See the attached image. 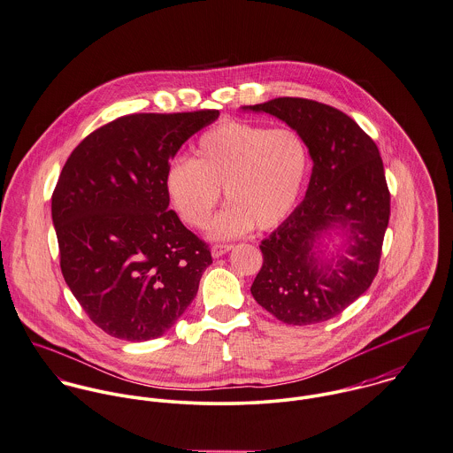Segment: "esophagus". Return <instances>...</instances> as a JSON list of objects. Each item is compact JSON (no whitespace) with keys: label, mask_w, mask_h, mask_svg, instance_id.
Listing matches in <instances>:
<instances>
[{"label":"esophagus","mask_w":453,"mask_h":453,"mask_svg":"<svg viewBox=\"0 0 453 453\" xmlns=\"http://www.w3.org/2000/svg\"><path fill=\"white\" fill-rule=\"evenodd\" d=\"M231 249H233V245H213V247H211V257H213V258H219V257L226 255Z\"/></svg>","instance_id":"1"}]
</instances>
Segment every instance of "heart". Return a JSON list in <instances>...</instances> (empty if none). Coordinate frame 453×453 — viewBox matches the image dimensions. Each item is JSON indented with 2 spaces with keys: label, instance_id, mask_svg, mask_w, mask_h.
<instances>
[{
  "label": "heart",
  "instance_id": "obj_1",
  "mask_svg": "<svg viewBox=\"0 0 453 453\" xmlns=\"http://www.w3.org/2000/svg\"><path fill=\"white\" fill-rule=\"evenodd\" d=\"M309 150L292 128L224 121L206 130L195 157H175L165 188L179 217L202 229L220 200L229 204L210 226L213 240H231L280 226L296 208L309 173Z\"/></svg>",
  "mask_w": 453,
  "mask_h": 453
}]
</instances>
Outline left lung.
<instances>
[{
    "label": "left lung",
    "mask_w": 453,
    "mask_h": 453,
    "mask_svg": "<svg viewBox=\"0 0 453 453\" xmlns=\"http://www.w3.org/2000/svg\"><path fill=\"white\" fill-rule=\"evenodd\" d=\"M296 130L312 159L305 198L260 243L253 299L287 325H312L341 314L372 285L389 222V191L375 142L342 111L280 97L243 105ZM343 242L328 251L331 233Z\"/></svg>",
    "instance_id": "1"
}]
</instances>
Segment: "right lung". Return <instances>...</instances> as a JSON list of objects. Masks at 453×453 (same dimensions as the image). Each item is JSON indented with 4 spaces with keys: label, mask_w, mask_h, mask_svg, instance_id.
Wrapping results in <instances>:
<instances>
[{
    "label": "right lung",
    "mask_w": 453,
    "mask_h": 453,
    "mask_svg": "<svg viewBox=\"0 0 453 453\" xmlns=\"http://www.w3.org/2000/svg\"><path fill=\"white\" fill-rule=\"evenodd\" d=\"M219 111L130 114L67 157L51 196L60 269L88 318L128 342L161 337L198 294L211 255L168 208L165 173Z\"/></svg>",
    "instance_id": "1"
}]
</instances>
